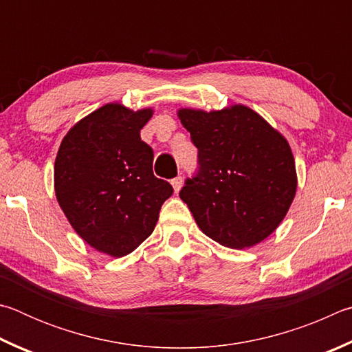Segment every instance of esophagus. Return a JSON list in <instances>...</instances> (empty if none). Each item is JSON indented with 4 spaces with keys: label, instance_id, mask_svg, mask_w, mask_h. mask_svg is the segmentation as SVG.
<instances>
[{
    "label": "esophagus",
    "instance_id": "esophagus-1",
    "mask_svg": "<svg viewBox=\"0 0 352 352\" xmlns=\"http://www.w3.org/2000/svg\"><path fill=\"white\" fill-rule=\"evenodd\" d=\"M171 186L175 188V193H177L182 187V177L181 176H176L175 179H171Z\"/></svg>",
    "mask_w": 352,
    "mask_h": 352
}]
</instances>
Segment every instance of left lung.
I'll return each mask as SVG.
<instances>
[{
    "mask_svg": "<svg viewBox=\"0 0 352 352\" xmlns=\"http://www.w3.org/2000/svg\"><path fill=\"white\" fill-rule=\"evenodd\" d=\"M198 148V173L181 199L199 229L230 249L252 248L285 219L297 192L287 140L244 104L177 113Z\"/></svg>",
    "mask_w": 352,
    "mask_h": 352,
    "instance_id": "obj_1",
    "label": "left lung"
}]
</instances>
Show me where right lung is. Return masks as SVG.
<instances>
[{"instance_id": "add662e5", "label": "right lung", "mask_w": 352, "mask_h": 352, "mask_svg": "<svg viewBox=\"0 0 352 352\" xmlns=\"http://www.w3.org/2000/svg\"><path fill=\"white\" fill-rule=\"evenodd\" d=\"M153 109L108 103L77 122L54 165L55 196L91 248L125 256L151 235L173 187L153 175V150L140 129Z\"/></svg>"}]
</instances>
